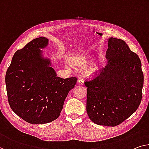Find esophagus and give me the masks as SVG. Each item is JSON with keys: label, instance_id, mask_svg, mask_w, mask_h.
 Instances as JSON below:
<instances>
[{"label": "esophagus", "instance_id": "obj_1", "mask_svg": "<svg viewBox=\"0 0 149 149\" xmlns=\"http://www.w3.org/2000/svg\"><path fill=\"white\" fill-rule=\"evenodd\" d=\"M84 83V79H79L78 81H77V84H78L79 85H83Z\"/></svg>", "mask_w": 149, "mask_h": 149}]
</instances>
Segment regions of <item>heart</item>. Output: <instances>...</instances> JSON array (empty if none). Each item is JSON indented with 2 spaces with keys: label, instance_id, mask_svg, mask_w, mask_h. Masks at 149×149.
I'll return each mask as SVG.
<instances>
[{
  "label": "heart",
  "instance_id": "b5f03b06",
  "mask_svg": "<svg viewBox=\"0 0 149 149\" xmlns=\"http://www.w3.org/2000/svg\"><path fill=\"white\" fill-rule=\"evenodd\" d=\"M88 59L85 57H77L73 61V64L77 66H80V67H84L88 63ZM99 70V66L97 64L95 63L92 65L89 66L88 68L86 69L85 74L88 75H92L96 74Z\"/></svg>",
  "mask_w": 149,
  "mask_h": 149
}]
</instances>
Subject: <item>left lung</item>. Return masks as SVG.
Segmentation results:
<instances>
[{
  "instance_id": "obj_1",
  "label": "left lung",
  "mask_w": 149,
  "mask_h": 149,
  "mask_svg": "<svg viewBox=\"0 0 149 149\" xmlns=\"http://www.w3.org/2000/svg\"><path fill=\"white\" fill-rule=\"evenodd\" d=\"M108 64L87 87L86 110L98 125L116 126L137 110L142 100L144 75L141 61L123 40L111 37L106 51Z\"/></svg>"
}]
</instances>
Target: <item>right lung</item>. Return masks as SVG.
I'll list each match as a JSON object with an SVG mask.
<instances>
[{
  "instance_id": "obj_1",
  "label": "right lung",
  "mask_w": 149,
  "mask_h": 149,
  "mask_svg": "<svg viewBox=\"0 0 149 149\" xmlns=\"http://www.w3.org/2000/svg\"><path fill=\"white\" fill-rule=\"evenodd\" d=\"M44 37L32 40L13 55L6 71L8 101L15 114L30 124H45L60 115L68 93L77 77H57L40 49L46 47Z\"/></svg>"
}]
</instances>
